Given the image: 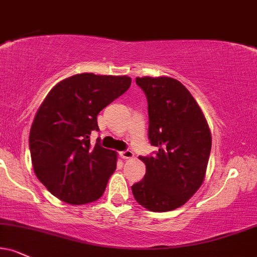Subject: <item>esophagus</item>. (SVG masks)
I'll list each match as a JSON object with an SVG mask.
<instances>
[{"label":"esophagus","instance_id":"1","mask_svg":"<svg viewBox=\"0 0 257 257\" xmlns=\"http://www.w3.org/2000/svg\"><path fill=\"white\" fill-rule=\"evenodd\" d=\"M119 156L123 158V160H128V158H132L135 156L134 153H132L131 150H123V151H120L119 153Z\"/></svg>","mask_w":257,"mask_h":257}]
</instances>
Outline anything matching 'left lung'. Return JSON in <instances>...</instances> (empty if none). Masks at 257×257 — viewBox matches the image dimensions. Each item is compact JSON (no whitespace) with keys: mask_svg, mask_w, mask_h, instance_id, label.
Returning <instances> with one entry per match:
<instances>
[{"mask_svg":"<svg viewBox=\"0 0 257 257\" xmlns=\"http://www.w3.org/2000/svg\"><path fill=\"white\" fill-rule=\"evenodd\" d=\"M148 100V137L158 148L139 156L147 167L131 187L138 204L153 212L173 211L191 199L204 181L211 132L192 94L170 77H137Z\"/></svg>","mask_w":257,"mask_h":257,"instance_id":"8db88e82","label":"left lung"}]
</instances>
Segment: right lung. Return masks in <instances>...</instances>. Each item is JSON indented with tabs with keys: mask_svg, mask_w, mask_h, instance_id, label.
Listing matches in <instances>:
<instances>
[{
	"mask_svg": "<svg viewBox=\"0 0 257 257\" xmlns=\"http://www.w3.org/2000/svg\"><path fill=\"white\" fill-rule=\"evenodd\" d=\"M131 85L128 76L78 74L52 88L38 109L30 132L34 173L47 191L72 205L103 194L116 168L115 151L90 144L100 131L97 114Z\"/></svg>",
	"mask_w": 257,
	"mask_h": 257,
	"instance_id": "add662e5",
	"label": "right lung"
}]
</instances>
